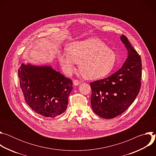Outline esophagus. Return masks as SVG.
Segmentation results:
<instances>
[{
    "mask_svg": "<svg viewBox=\"0 0 156 156\" xmlns=\"http://www.w3.org/2000/svg\"><path fill=\"white\" fill-rule=\"evenodd\" d=\"M73 84H74L75 86H78V85H79L80 84H81V81H80L77 80H73Z\"/></svg>",
    "mask_w": 156,
    "mask_h": 156,
    "instance_id": "34e87169",
    "label": "esophagus"
}]
</instances>
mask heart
Instances as JSON below:
<instances>
[{"instance_id":"b5f03b06","label":"heart","mask_w":156,"mask_h":156,"mask_svg":"<svg viewBox=\"0 0 156 156\" xmlns=\"http://www.w3.org/2000/svg\"><path fill=\"white\" fill-rule=\"evenodd\" d=\"M57 58L66 75L72 74L75 63H78L79 70L89 79L105 76L114 69L117 61L115 53L94 37L70 43L66 54L59 53Z\"/></svg>"}]
</instances>
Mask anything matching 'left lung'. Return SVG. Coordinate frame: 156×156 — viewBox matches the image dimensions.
Returning a JSON list of instances; mask_svg holds the SVG:
<instances>
[{"mask_svg":"<svg viewBox=\"0 0 156 156\" xmlns=\"http://www.w3.org/2000/svg\"><path fill=\"white\" fill-rule=\"evenodd\" d=\"M120 39L128 52L121 69L106 78L90 83L92 109L96 114L106 119L123 113L134 102L141 88V57L125 36L122 35Z\"/></svg>","mask_w":156,"mask_h":156,"instance_id":"left-lung-1","label":"left lung"}]
</instances>
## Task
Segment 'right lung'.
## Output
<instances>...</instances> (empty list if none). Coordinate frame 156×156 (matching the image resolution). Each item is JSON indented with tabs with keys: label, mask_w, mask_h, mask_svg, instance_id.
<instances>
[{
	"label": "right lung",
	"mask_w": 156,
	"mask_h": 156,
	"mask_svg": "<svg viewBox=\"0 0 156 156\" xmlns=\"http://www.w3.org/2000/svg\"><path fill=\"white\" fill-rule=\"evenodd\" d=\"M20 87L25 102L37 114L54 118L67 108L72 81L51 65L22 63L18 69Z\"/></svg>",
	"instance_id": "1"
}]
</instances>
